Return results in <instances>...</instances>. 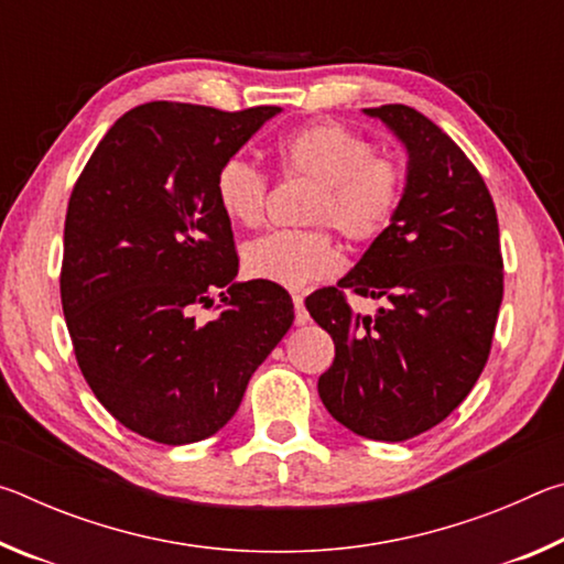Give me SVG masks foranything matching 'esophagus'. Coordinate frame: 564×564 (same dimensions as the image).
I'll return each instance as SVG.
<instances>
[{"mask_svg":"<svg viewBox=\"0 0 564 564\" xmlns=\"http://www.w3.org/2000/svg\"><path fill=\"white\" fill-rule=\"evenodd\" d=\"M293 308H295V326H305V323L311 321V316L303 305V295H299V293L293 295Z\"/></svg>","mask_w":564,"mask_h":564,"instance_id":"obj_1","label":"esophagus"}]
</instances>
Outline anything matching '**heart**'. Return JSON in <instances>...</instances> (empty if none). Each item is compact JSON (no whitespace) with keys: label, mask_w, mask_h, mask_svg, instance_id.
Instances as JSON below:
<instances>
[{"label":"heart","mask_w":564,"mask_h":564,"mask_svg":"<svg viewBox=\"0 0 564 564\" xmlns=\"http://www.w3.org/2000/svg\"><path fill=\"white\" fill-rule=\"evenodd\" d=\"M285 174L318 181L305 218L330 224L350 243H370L393 224L405 174L395 159L373 154V144L338 121L305 123L275 147ZM263 171L241 156L226 159L216 171L214 196L231 224L256 226L265 206ZM243 269L256 281L303 289L336 269V246L323 228L271 231L243 246Z\"/></svg>","instance_id":"obj_1"}]
</instances>
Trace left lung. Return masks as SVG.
<instances>
[{
	"label": "left lung",
	"mask_w": 564,
	"mask_h": 564,
	"mask_svg": "<svg viewBox=\"0 0 564 564\" xmlns=\"http://www.w3.org/2000/svg\"><path fill=\"white\" fill-rule=\"evenodd\" d=\"M405 147L398 214L338 285L305 308L336 343L318 378L328 413L356 435L403 443L431 431L480 378L502 303L498 214L463 149L405 104L362 109ZM343 290L386 300L352 314Z\"/></svg>",
	"instance_id": "1"
}]
</instances>
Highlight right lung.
I'll list each match as a JSON object with an SVG mask.
<instances>
[{
  "label": "right lung",
  "instance_id": "add662e5",
  "mask_svg": "<svg viewBox=\"0 0 564 564\" xmlns=\"http://www.w3.org/2000/svg\"><path fill=\"white\" fill-rule=\"evenodd\" d=\"M275 113L141 104L72 191L62 308L76 362L99 403L154 443L221 431L293 323L281 285L236 281L231 221L214 196L218 166ZM216 292L217 318L198 322L193 311Z\"/></svg>",
  "mask_w": 564,
  "mask_h": 564
}]
</instances>
